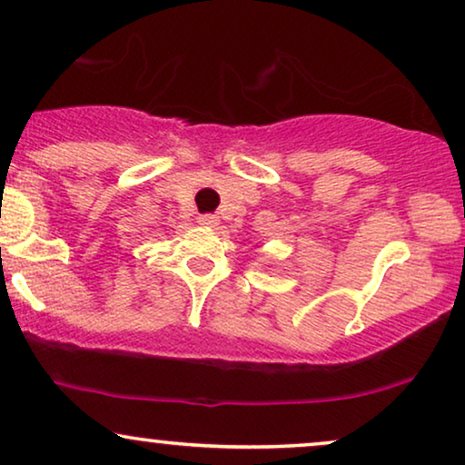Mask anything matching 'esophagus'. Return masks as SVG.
Listing matches in <instances>:
<instances>
[{
    "label": "esophagus",
    "instance_id": "esophagus-1",
    "mask_svg": "<svg viewBox=\"0 0 465 465\" xmlns=\"http://www.w3.org/2000/svg\"><path fill=\"white\" fill-rule=\"evenodd\" d=\"M199 224L207 226V228H215V226L220 224V220H218V215H213V213H205V215H199Z\"/></svg>",
    "mask_w": 465,
    "mask_h": 465
}]
</instances>
